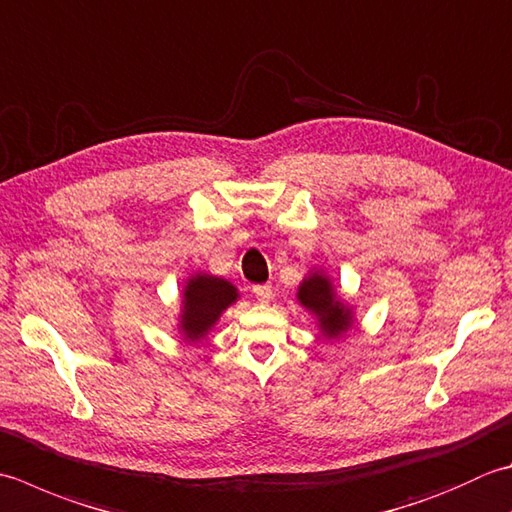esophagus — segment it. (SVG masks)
<instances>
[{
    "label": "esophagus",
    "instance_id": "obj_1",
    "mask_svg": "<svg viewBox=\"0 0 512 512\" xmlns=\"http://www.w3.org/2000/svg\"><path fill=\"white\" fill-rule=\"evenodd\" d=\"M253 295L257 297V302L266 304V302H270V297H273V288H270L268 284H257V286H253Z\"/></svg>",
    "mask_w": 512,
    "mask_h": 512
}]
</instances>
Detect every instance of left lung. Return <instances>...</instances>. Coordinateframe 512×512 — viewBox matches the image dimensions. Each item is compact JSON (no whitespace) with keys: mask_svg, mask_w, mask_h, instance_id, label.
<instances>
[{"mask_svg":"<svg viewBox=\"0 0 512 512\" xmlns=\"http://www.w3.org/2000/svg\"><path fill=\"white\" fill-rule=\"evenodd\" d=\"M297 302L310 315H315L319 333L324 335V339H339L348 333V328H353V306L344 302L333 279L322 268L310 270L302 279V284L297 286Z\"/></svg>","mask_w":512,"mask_h":512,"instance_id":"8db88e82","label":"left lung"}]
</instances>
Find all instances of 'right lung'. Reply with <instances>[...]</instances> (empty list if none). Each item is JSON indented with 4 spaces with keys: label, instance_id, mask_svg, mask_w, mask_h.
<instances>
[{
    "label": "right lung",
    "instance_id": "right-lung-1",
    "mask_svg": "<svg viewBox=\"0 0 512 512\" xmlns=\"http://www.w3.org/2000/svg\"><path fill=\"white\" fill-rule=\"evenodd\" d=\"M239 299L237 288L224 277L195 273L182 290L177 330L186 344H197L213 330L224 310Z\"/></svg>",
    "mask_w": 512,
    "mask_h": 512
}]
</instances>
